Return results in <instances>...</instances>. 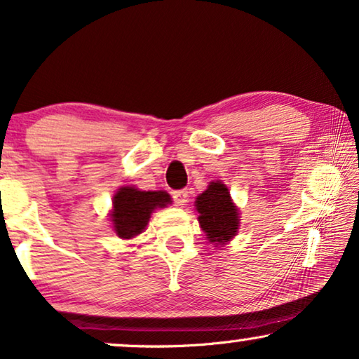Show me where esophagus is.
Here are the masks:
<instances>
[{"instance_id": "34e87169", "label": "esophagus", "mask_w": 359, "mask_h": 359, "mask_svg": "<svg viewBox=\"0 0 359 359\" xmlns=\"http://www.w3.org/2000/svg\"><path fill=\"white\" fill-rule=\"evenodd\" d=\"M172 198H174L175 205L182 207L189 202V192L187 190H174V192H172Z\"/></svg>"}]
</instances>
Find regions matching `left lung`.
<instances>
[{
  "instance_id": "left-lung-1",
  "label": "left lung",
  "mask_w": 359,
  "mask_h": 359,
  "mask_svg": "<svg viewBox=\"0 0 359 359\" xmlns=\"http://www.w3.org/2000/svg\"><path fill=\"white\" fill-rule=\"evenodd\" d=\"M198 212V224L210 243L225 245L238 232L240 215L230 197L229 189L220 180L210 182L205 192L195 201Z\"/></svg>"
}]
</instances>
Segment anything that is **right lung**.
<instances>
[{
    "label": "right lung",
    "instance_id": "right-lung-1",
    "mask_svg": "<svg viewBox=\"0 0 359 359\" xmlns=\"http://www.w3.org/2000/svg\"><path fill=\"white\" fill-rule=\"evenodd\" d=\"M172 202L164 190H139L135 187H121L112 198L111 222L117 237L129 240L144 232L152 212L164 208Z\"/></svg>",
    "mask_w": 359,
    "mask_h": 359
}]
</instances>
